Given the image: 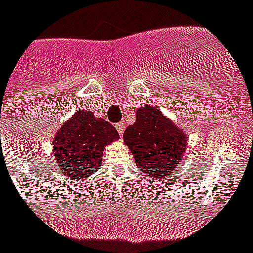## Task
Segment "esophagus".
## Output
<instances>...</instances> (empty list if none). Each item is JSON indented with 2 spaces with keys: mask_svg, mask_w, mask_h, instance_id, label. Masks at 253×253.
Masks as SVG:
<instances>
[{
  "mask_svg": "<svg viewBox=\"0 0 253 253\" xmlns=\"http://www.w3.org/2000/svg\"><path fill=\"white\" fill-rule=\"evenodd\" d=\"M116 128H117V131H118V133H120L121 136L124 135V131H125V125L124 124H117L116 125Z\"/></svg>",
  "mask_w": 253,
  "mask_h": 253,
  "instance_id": "34e87169",
  "label": "esophagus"
}]
</instances>
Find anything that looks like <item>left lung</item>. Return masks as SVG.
Wrapping results in <instances>:
<instances>
[{
    "label": "left lung",
    "instance_id": "8db88e82",
    "mask_svg": "<svg viewBox=\"0 0 253 253\" xmlns=\"http://www.w3.org/2000/svg\"><path fill=\"white\" fill-rule=\"evenodd\" d=\"M124 140L141 172L163 179L183 159L187 137L159 109L144 105L136 112L135 124L125 131Z\"/></svg>",
    "mask_w": 253,
    "mask_h": 253
}]
</instances>
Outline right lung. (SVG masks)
Returning <instances> with one entry per match:
<instances>
[{
  "instance_id": "right-lung-1",
  "label": "right lung",
  "mask_w": 253,
  "mask_h": 253,
  "mask_svg": "<svg viewBox=\"0 0 253 253\" xmlns=\"http://www.w3.org/2000/svg\"><path fill=\"white\" fill-rule=\"evenodd\" d=\"M120 139L117 129L93 112L78 111L61 127L53 140L54 162L62 174L86 178L100 168L104 146Z\"/></svg>"
}]
</instances>
